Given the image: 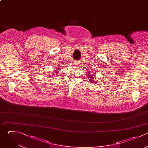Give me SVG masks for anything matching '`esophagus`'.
<instances>
[{
    "mask_svg": "<svg viewBox=\"0 0 148 148\" xmlns=\"http://www.w3.org/2000/svg\"><path fill=\"white\" fill-rule=\"evenodd\" d=\"M73 64H74L75 65H77V62H75V63H73Z\"/></svg>",
    "mask_w": 148,
    "mask_h": 148,
    "instance_id": "1",
    "label": "esophagus"
}]
</instances>
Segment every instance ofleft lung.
I'll use <instances>...</instances> for the list:
<instances>
[{"label": "left lung", "mask_w": 148, "mask_h": 148, "mask_svg": "<svg viewBox=\"0 0 148 148\" xmlns=\"http://www.w3.org/2000/svg\"><path fill=\"white\" fill-rule=\"evenodd\" d=\"M87 74L88 75V78H89L88 79L90 80V81H91V83H92V81L93 80V79H94V76H93V75H90V74L89 75L88 73H87Z\"/></svg>", "instance_id": "8db88e82"}]
</instances>
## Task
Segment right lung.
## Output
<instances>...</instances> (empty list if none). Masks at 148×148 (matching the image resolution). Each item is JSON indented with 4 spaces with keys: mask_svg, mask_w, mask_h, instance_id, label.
<instances>
[{
    "mask_svg": "<svg viewBox=\"0 0 148 148\" xmlns=\"http://www.w3.org/2000/svg\"><path fill=\"white\" fill-rule=\"evenodd\" d=\"M57 71V70H56V71ZM57 73V72H56V73Z\"/></svg>",
    "mask_w": 148,
    "mask_h": 148,
    "instance_id": "obj_1",
    "label": "right lung"
}]
</instances>
